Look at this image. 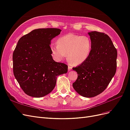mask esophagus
Returning a JSON list of instances; mask_svg holds the SVG:
<instances>
[{
    "label": "esophagus",
    "instance_id": "34e87169",
    "mask_svg": "<svg viewBox=\"0 0 130 130\" xmlns=\"http://www.w3.org/2000/svg\"><path fill=\"white\" fill-rule=\"evenodd\" d=\"M72 66H71V65H69L68 66V70H69V71L71 70V69H72Z\"/></svg>",
    "mask_w": 130,
    "mask_h": 130
}]
</instances>
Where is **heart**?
I'll return each instance as SVG.
<instances>
[{"mask_svg":"<svg viewBox=\"0 0 130 130\" xmlns=\"http://www.w3.org/2000/svg\"><path fill=\"white\" fill-rule=\"evenodd\" d=\"M92 43L90 38L70 33L60 37L57 44H52L51 49L53 57L60 61L68 54L69 60L73 65L84 62L89 57Z\"/></svg>","mask_w":130,"mask_h":130,"instance_id":"obj_1","label":"heart"}]
</instances>
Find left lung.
<instances>
[{"mask_svg":"<svg viewBox=\"0 0 130 130\" xmlns=\"http://www.w3.org/2000/svg\"><path fill=\"white\" fill-rule=\"evenodd\" d=\"M92 43L87 59L73 68L78 78L73 83L77 92L84 97H93L106 89L117 69V51L110 38L104 33H89Z\"/></svg>","mask_w":130,"mask_h":130,"instance_id":"8db88e82","label":"left lung"}]
</instances>
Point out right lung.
<instances>
[{
    "instance_id": "obj_1",
    "label": "right lung",
    "mask_w": 130,
    "mask_h": 130,
    "mask_svg": "<svg viewBox=\"0 0 130 130\" xmlns=\"http://www.w3.org/2000/svg\"><path fill=\"white\" fill-rule=\"evenodd\" d=\"M61 30L38 28L23 36L13 53L14 76L23 91L40 98L48 94L56 84L57 77L68 72V66L54 61L50 44Z\"/></svg>"
}]
</instances>
